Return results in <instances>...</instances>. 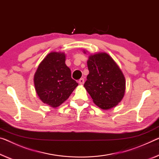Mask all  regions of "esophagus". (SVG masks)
I'll use <instances>...</instances> for the list:
<instances>
[{
    "instance_id": "esophagus-1",
    "label": "esophagus",
    "mask_w": 159,
    "mask_h": 159,
    "mask_svg": "<svg viewBox=\"0 0 159 159\" xmlns=\"http://www.w3.org/2000/svg\"><path fill=\"white\" fill-rule=\"evenodd\" d=\"M84 78H81V79L79 80V83L80 84H84Z\"/></svg>"
}]
</instances>
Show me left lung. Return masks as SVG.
Listing matches in <instances>:
<instances>
[{
	"label": "left lung",
	"mask_w": 159,
	"mask_h": 159,
	"mask_svg": "<svg viewBox=\"0 0 159 159\" xmlns=\"http://www.w3.org/2000/svg\"><path fill=\"white\" fill-rule=\"evenodd\" d=\"M87 66L84 87L95 104L103 109L116 106L124 97L126 82L115 62L107 53H97L89 56Z\"/></svg>",
	"instance_id": "1"
}]
</instances>
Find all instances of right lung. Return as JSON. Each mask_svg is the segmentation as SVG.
Wrapping results in <instances>:
<instances>
[{"instance_id": "obj_1", "label": "right lung", "mask_w": 159, "mask_h": 159, "mask_svg": "<svg viewBox=\"0 0 159 159\" xmlns=\"http://www.w3.org/2000/svg\"><path fill=\"white\" fill-rule=\"evenodd\" d=\"M34 84L40 99L52 107L62 104L78 85L65 65V54L56 52L49 53L39 65Z\"/></svg>"}]
</instances>
